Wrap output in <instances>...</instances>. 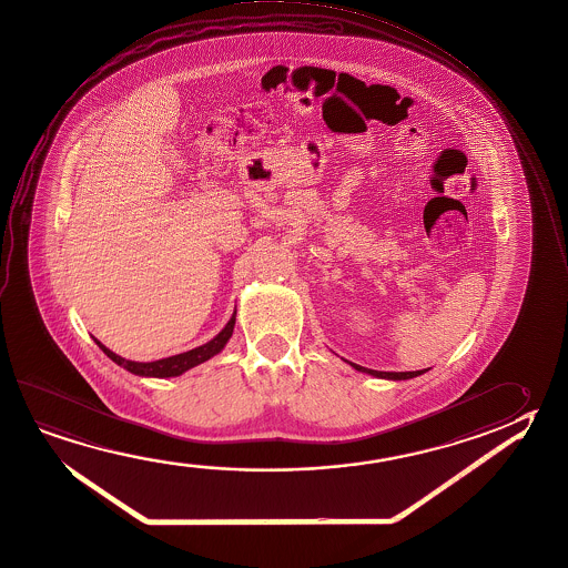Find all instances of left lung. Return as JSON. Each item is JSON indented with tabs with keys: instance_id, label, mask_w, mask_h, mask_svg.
I'll return each instance as SVG.
<instances>
[{
	"instance_id": "8db88e82",
	"label": "left lung",
	"mask_w": 568,
	"mask_h": 568,
	"mask_svg": "<svg viewBox=\"0 0 568 568\" xmlns=\"http://www.w3.org/2000/svg\"><path fill=\"white\" fill-rule=\"evenodd\" d=\"M353 367L357 368V371H363V373H368V375H373V377L381 378H393V381H403V378H413L418 377V375H423L425 371H405V373H387V371H373V368L361 367V365H355V363H351Z\"/></svg>"
}]
</instances>
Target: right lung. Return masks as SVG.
<instances>
[{
	"mask_svg": "<svg viewBox=\"0 0 568 568\" xmlns=\"http://www.w3.org/2000/svg\"><path fill=\"white\" fill-rule=\"evenodd\" d=\"M235 315H237V313H233L230 323H227L220 335L213 338V341H210V343H205V345H201V347L197 348H191V351L181 353V355L153 361V363H135V361H128V358L115 355V353L105 347V345H101L98 338H95V343H98V347H100L111 361H115L121 367L128 368L133 375H141V377H178L181 373L190 371L191 367L205 363L207 358L217 355L221 348L225 347V343L230 341L233 327H235Z\"/></svg>",
	"mask_w": 568,
	"mask_h": 568,
	"instance_id": "1",
	"label": "right lung"
}]
</instances>
